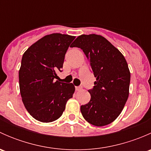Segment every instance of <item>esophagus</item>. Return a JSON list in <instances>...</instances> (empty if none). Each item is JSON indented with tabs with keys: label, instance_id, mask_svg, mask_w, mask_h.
<instances>
[{
	"label": "esophagus",
	"instance_id": "esophagus-1",
	"mask_svg": "<svg viewBox=\"0 0 151 151\" xmlns=\"http://www.w3.org/2000/svg\"><path fill=\"white\" fill-rule=\"evenodd\" d=\"M82 86H75V90L76 91H80V90L82 89Z\"/></svg>",
	"mask_w": 151,
	"mask_h": 151
}]
</instances>
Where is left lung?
<instances>
[{"label":"left lung","instance_id":"8db88e82","mask_svg":"<svg viewBox=\"0 0 151 151\" xmlns=\"http://www.w3.org/2000/svg\"><path fill=\"white\" fill-rule=\"evenodd\" d=\"M71 47L83 50L96 77L88 90L91 100L80 106L83 118L96 126L109 124L119 116L129 97L131 75L124 56L99 35L79 36Z\"/></svg>","mask_w":151,"mask_h":151}]
</instances>
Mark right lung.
<instances>
[{
  "label": "right lung",
  "instance_id": "add662e5",
  "mask_svg": "<svg viewBox=\"0 0 151 151\" xmlns=\"http://www.w3.org/2000/svg\"><path fill=\"white\" fill-rule=\"evenodd\" d=\"M75 36L61 33L47 35L23 54L19 71L20 94L33 118L43 123L58 119L75 91L72 83L58 82L65 55Z\"/></svg>",
  "mask_w": 151,
  "mask_h": 151
}]
</instances>
